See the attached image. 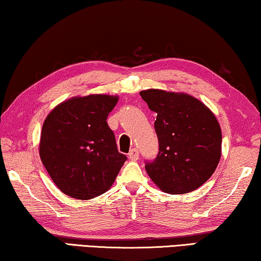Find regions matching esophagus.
<instances>
[{
  "mask_svg": "<svg viewBox=\"0 0 261 261\" xmlns=\"http://www.w3.org/2000/svg\"><path fill=\"white\" fill-rule=\"evenodd\" d=\"M127 156H129V159L131 161H137L139 159V152L138 149L137 148H132L131 151L129 152V154H127Z\"/></svg>",
  "mask_w": 261,
  "mask_h": 261,
  "instance_id": "obj_1",
  "label": "esophagus"
}]
</instances>
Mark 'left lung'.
I'll return each instance as SVG.
<instances>
[{
	"label": "left lung",
	"instance_id": "obj_1",
	"mask_svg": "<svg viewBox=\"0 0 261 261\" xmlns=\"http://www.w3.org/2000/svg\"><path fill=\"white\" fill-rule=\"evenodd\" d=\"M140 96L156 113L159 139L155 160L145 169L154 184L169 194H183L201 187L216 169L222 134L213 112L182 92L149 88Z\"/></svg>",
	"mask_w": 261,
	"mask_h": 261
}]
</instances>
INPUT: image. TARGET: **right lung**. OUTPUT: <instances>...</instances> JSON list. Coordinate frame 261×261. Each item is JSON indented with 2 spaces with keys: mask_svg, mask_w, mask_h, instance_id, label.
I'll use <instances>...</instances> for the list:
<instances>
[{
  "mask_svg": "<svg viewBox=\"0 0 261 261\" xmlns=\"http://www.w3.org/2000/svg\"><path fill=\"white\" fill-rule=\"evenodd\" d=\"M117 101L118 95L73 96L47 115L39 154L53 182L67 196L90 200L107 192L125 162L107 124Z\"/></svg>",
  "mask_w": 261,
  "mask_h": 261,
  "instance_id": "1",
  "label": "right lung"
}]
</instances>
